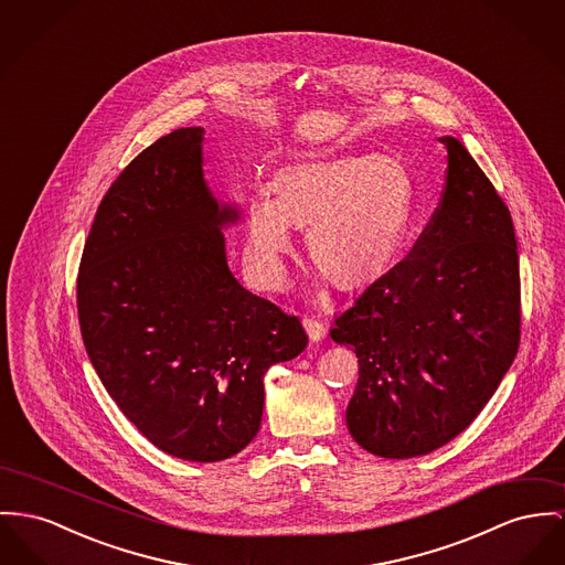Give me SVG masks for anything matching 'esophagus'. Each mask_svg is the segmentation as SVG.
Instances as JSON below:
<instances>
[{"label":"esophagus","mask_w":565,"mask_h":565,"mask_svg":"<svg viewBox=\"0 0 565 565\" xmlns=\"http://www.w3.org/2000/svg\"><path fill=\"white\" fill-rule=\"evenodd\" d=\"M301 323H303V328H306L310 340H321L326 337V326H323L319 319H315L312 315H306V317L301 319Z\"/></svg>","instance_id":"1"}]
</instances>
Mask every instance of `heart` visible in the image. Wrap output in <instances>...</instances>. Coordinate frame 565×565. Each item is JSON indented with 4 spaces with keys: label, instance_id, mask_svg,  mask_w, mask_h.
Segmentation results:
<instances>
[{
    "label": "heart",
    "instance_id": "heart-1",
    "mask_svg": "<svg viewBox=\"0 0 565 565\" xmlns=\"http://www.w3.org/2000/svg\"><path fill=\"white\" fill-rule=\"evenodd\" d=\"M257 192L246 212V262L264 285L285 276L291 225L308 226V250L334 282L358 287L396 264L412 233L415 182L409 169L376 153L306 160Z\"/></svg>",
    "mask_w": 565,
    "mask_h": 565
}]
</instances>
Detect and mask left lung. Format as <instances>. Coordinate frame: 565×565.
Instances as JSON below:
<instances>
[{
	"label": "left lung",
	"mask_w": 565,
	"mask_h": 565,
	"mask_svg": "<svg viewBox=\"0 0 565 565\" xmlns=\"http://www.w3.org/2000/svg\"><path fill=\"white\" fill-rule=\"evenodd\" d=\"M439 141L448 175L430 223L330 330L360 364L347 428L383 458L422 456L460 435L499 387L521 340L510 210L458 139Z\"/></svg>",
	"instance_id": "8db88e82"
}]
</instances>
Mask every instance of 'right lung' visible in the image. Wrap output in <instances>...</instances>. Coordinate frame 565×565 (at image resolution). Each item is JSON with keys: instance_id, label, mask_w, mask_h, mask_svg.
<instances>
[{"instance_id": "add662e5", "label": "right lung", "mask_w": 565, "mask_h": 565, "mask_svg": "<svg viewBox=\"0 0 565 565\" xmlns=\"http://www.w3.org/2000/svg\"><path fill=\"white\" fill-rule=\"evenodd\" d=\"M203 128L141 151L107 190L78 278L81 337L109 396L156 448L216 462L262 426L264 376L308 344L300 319L226 265L239 218L203 178Z\"/></svg>"}]
</instances>
